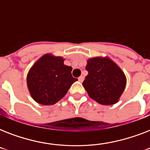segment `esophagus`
Masks as SVG:
<instances>
[{"label":"esophagus","mask_w":150,"mask_h":150,"mask_svg":"<svg viewBox=\"0 0 150 150\" xmlns=\"http://www.w3.org/2000/svg\"><path fill=\"white\" fill-rule=\"evenodd\" d=\"M83 80H84V77H83L82 75H81V76L79 78V81L80 82H83Z\"/></svg>","instance_id":"1"}]
</instances>
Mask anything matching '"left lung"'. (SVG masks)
Here are the masks:
<instances>
[{
  "label": "left lung",
  "instance_id": "obj_1",
  "mask_svg": "<svg viewBox=\"0 0 150 150\" xmlns=\"http://www.w3.org/2000/svg\"><path fill=\"white\" fill-rule=\"evenodd\" d=\"M86 69L88 75L82 86L90 98L103 105L116 103L126 86L121 68L107 57H94L87 61Z\"/></svg>",
  "mask_w": 150,
  "mask_h": 150
}]
</instances>
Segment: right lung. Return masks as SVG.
Segmentation results:
<instances>
[{
	"mask_svg": "<svg viewBox=\"0 0 150 150\" xmlns=\"http://www.w3.org/2000/svg\"><path fill=\"white\" fill-rule=\"evenodd\" d=\"M71 70V66L64 64L63 57L45 54L27 75V86L32 97L40 104H55L78 80L72 77Z\"/></svg>",
	"mask_w": 150,
	"mask_h": 150,
	"instance_id": "add662e5",
	"label": "right lung"
}]
</instances>
